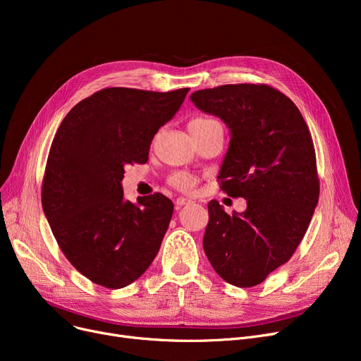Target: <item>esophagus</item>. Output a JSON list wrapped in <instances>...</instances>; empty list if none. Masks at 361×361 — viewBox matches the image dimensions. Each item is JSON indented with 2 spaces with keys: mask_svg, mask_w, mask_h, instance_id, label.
I'll return each instance as SVG.
<instances>
[{
  "mask_svg": "<svg viewBox=\"0 0 361 361\" xmlns=\"http://www.w3.org/2000/svg\"><path fill=\"white\" fill-rule=\"evenodd\" d=\"M190 203H193V200L188 199V197H184V196H180V197L176 199L177 206H184V204H190Z\"/></svg>",
  "mask_w": 361,
  "mask_h": 361,
  "instance_id": "1",
  "label": "esophagus"
}]
</instances>
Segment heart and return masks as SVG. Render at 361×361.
Here are the masks:
<instances>
[{"instance_id":"b5f03b06","label":"heart","mask_w":361,"mask_h":361,"mask_svg":"<svg viewBox=\"0 0 361 361\" xmlns=\"http://www.w3.org/2000/svg\"><path fill=\"white\" fill-rule=\"evenodd\" d=\"M211 121H214V120L200 117V118L192 120L190 124H188V126H202V124L211 123ZM196 181H197L196 177L192 176L190 173H185V171H177V173L171 174L169 178H168V183H169L171 185L178 188V190H184V192L192 190V188L196 185Z\"/></svg>"}]
</instances>
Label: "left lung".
<instances>
[{
  "mask_svg": "<svg viewBox=\"0 0 361 361\" xmlns=\"http://www.w3.org/2000/svg\"><path fill=\"white\" fill-rule=\"evenodd\" d=\"M190 99L228 126L218 180L222 192L247 200L233 215L209 202L203 250L224 281L255 287L290 260L312 221L319 177L310 130L295 104L268 85H224Z\"/></svg>",
  "mask_w": 361,
  "mask_h": 361,
  "instance_id": "1",
  "label": "left lung"
}]
</instances>
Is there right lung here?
I'll return each instance as SVG.
<instances>
[{
    "instance_id": "1",
    "label": "right lung",
    "mask_w": 361,
    "mask_h": 361,
    "mask_svg": "<svg viewBox=\"0 0 361 361\" xmlns=\"http://www.w3.org/2000/svg\"><path fill=\"white\" fill-rule=\"evenodd\" d=\"M187 92L106 87L74 105L55 133L42 207L67 260L98 286L127 287L159 252L173 202L161 193L124 200L121 180L126 165L147 162Z\"/></svg>"
}]
</instances>
